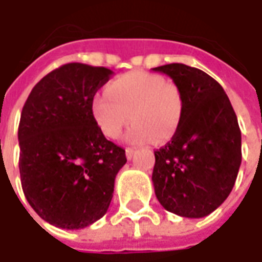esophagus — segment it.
<instances>
[{
    "mask_svg": "<svg viewBox=\"0 0 262 262\" xmlns=\"http://www.w3.org/2000/svg\"><path fill=\"white\" fill-rule=\"evenodd\" d=\"M133 154H135V150H133V148H130V147L126 148V159L132 160L133 159Z\"/></svg>",
    "mask_w": 262,
    "mask_h": 262,
    "instance_id": "obj_1",
    "label": "esophagus"
}]
</instances>
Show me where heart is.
Masks as SVG:
<instances>
[{
	"instance_id": "b5f03b06",
	"label": "heart",
	"mask_w": 262,
	"mask_h": 262,
	"mask_svg": "<svg viewBox=\"0 0 262 262\" xmlns=\"http://www.w3.org/2000/svg\"><path fill=\"white\" fill-rule=\"evenodd\" d=\"M91 109L109 139H119L130 120L133 126L127 137L132 143L164 144L180 129L184 101L178 86L164 77L132 71L111 81L105 94L95 95Z\"/></svg>"
}]
</instances>
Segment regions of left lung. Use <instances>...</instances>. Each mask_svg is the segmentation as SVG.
I'll return each mask as SVG.
<instances>
[{
	"label": "left lung",
	"mask_w": 262,
	"mask_h": 262,
	"mask_svg": "<svg viewBox=\"0 0 262 262\" xmlns=\"http://www.w3.org/2000/svg\"><path fill=\"white\" fill-rule=\"evenodd\" d=\"M153 70L171 77L184 101L176 136L154 151V192L171 213L208 216L230 195L242 164L234 109L222 85L202 70L181 63Z\"/></svg>",
	"instance_id": "left-lung-1"
}]
</instances>
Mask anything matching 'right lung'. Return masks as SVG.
I'll list each match as a JSON object with an SVG mask.
<instances>
[{
    "label": "right lung",
    "instance_id": "1",
    "mask_svg": "<svg viewBox=\"0 0 262 262\" xmlns=\"http://www.w3.org/2000/svg\"><path fill=\"white\" fill-rule=\"evenodd\" d=\"M114 71L69 63L33 86L20 114L19 172L28 202L50 225L84 229L106 213L125 150L109 142L92 99Z\"/></svg>",
    "mask_w": 262,
    "mask_h": 262
}]
</instances>
